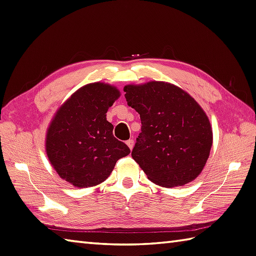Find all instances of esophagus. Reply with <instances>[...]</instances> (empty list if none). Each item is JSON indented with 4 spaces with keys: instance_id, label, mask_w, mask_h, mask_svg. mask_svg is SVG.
Segmentation results:
<instances>
[{
    "instance_id": "obj_1",
    "label": "esophagus",
    "mask_w": 256,
    "mask_h": 256,
    "mask_svg": "<svg viewBox=\"0 0 256 256\" xmlns=\"http://www.w3.org/2000/svg\"><path fill=\"white\" fill-rule=\"evenodd\" d=\"M126 144H127V146L129 147V149L132 150V148H134V140L130 139V140H128V142H127Z\"/></svg>"
}]
</instances>
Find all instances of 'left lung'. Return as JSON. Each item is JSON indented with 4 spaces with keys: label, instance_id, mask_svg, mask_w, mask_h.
<instances>
[{
    "label": "left lung",
    "instance_id": "8db88e82",
    "mask_svg": "<svg viewBox=\"0 0 256 256\" xmlns=\"http://www.w3.org/2000/svg\"><path fill=\"white\" fill-rule=\"evenodd\" d=\"M124 92L142 119L132 156L148 179L164 188L196 179L210 156L213 134L196 99L166 82L130 84Z\"/></svg>",
    "mask_w": 256,
    "mask_h": 256
}]
</instances>
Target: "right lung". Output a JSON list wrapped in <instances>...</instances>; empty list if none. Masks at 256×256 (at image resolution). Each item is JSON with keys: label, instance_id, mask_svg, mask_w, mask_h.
<instances>
[{"label": "right lung", "instance_id": "add662e5", "mask_svg": "<svg viewBox=\"0 0 256 256\" xmlns=\"http://www.w3.org/2000/svg\"><path fill=\"white\" fill-rule=\"evenodd\" d=\"M120 97L117 87L92 82L77 90L57 109L46 132L45 149L62 180L77 188L95 186L112 172L117 160L130 154L114 137L109 107Z\"/></svg>", "mask_w": 256, "mask_h": 256}]
</instances>
